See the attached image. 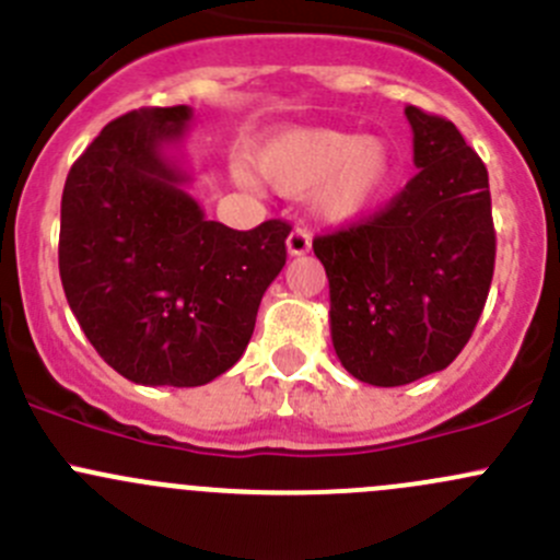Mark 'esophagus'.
Here are the masks:
<instances>
[{"mask_svg": "<svg viewBox=\"0 0 560 560\" xmlns=\"http://www.w3.org/2000/svg\"><path fill=\"white\" fill-rule=\"evenodd\" d=\"M308 248H312V235H308L306 228H295L290 233V238H287V254L290 257H301V254H306Z\"/></svg>", "mask_w": 560, "mask_h": 560, "instance_id": "obj_1", "label": "esophagus"}]
</instances>
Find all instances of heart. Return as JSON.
Segmentation results:
<instances>
[{"instance_id": "b5f03b06", "label": "heart", "mask_w": 560, "mask_h": 560, "mask_svg": "<svg viewBox=\"0 0 560 560\" xmlns=\"http://www.w3.org/2000/svg\"><path fill=\"white\" fill-rule=\"evenodd\" d=\"M265 184L281 195L314 192L325 222L352 224L380 208L393 189L395 154L382 138L325 127L281 129L254 154Z\"/></svg>"}]
</instances>
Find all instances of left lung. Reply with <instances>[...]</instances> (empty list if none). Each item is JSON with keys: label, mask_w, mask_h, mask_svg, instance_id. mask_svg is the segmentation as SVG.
<instances>
[{"label": "left lung", "mask_w": 560, "mask_h": 560, "mask_svg": "<svg viewBox=\"0 0 560 560\" xmlns=\"http://www.w3.org/2000/svg\"><path fill=\"white\" fill-rule=\"evenodd\" d=\"M417 175L385 211L314 238L332 349L354 380L400 387L444 371L477 327L495 262L482 160L447 118L406 107Z\"/></svg>", "instance_id": "obj_1"}]
</instances>
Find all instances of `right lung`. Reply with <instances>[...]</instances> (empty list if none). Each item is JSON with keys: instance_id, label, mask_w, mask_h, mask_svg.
Wrapping results in <instances>:
<instances>
[{"instance_id": "right-lung-1", "label": "right lung", "mask_w": 560, "mask_h": 560, "mask_svg": "<svg viewBox=\"0 0 560 560\" xmlns=\"http://www.w3.org/2000/svg\"><path fill=\"white\" fill-rule=\"evenodd\" d=\"M191 116L140 107L110 121L61 195L67 303L100 358L145 387H200L233 369L287 262L290 224L230 230L186 191Z\"/></svg>"}]
</instances>
